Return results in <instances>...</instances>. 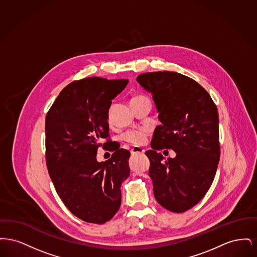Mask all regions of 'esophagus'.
I'll list each match as a JSON object with an SVG mask.
<instances>
[{
  "instance_id": "obj_1",
  "label": "esophagus",
  "mask_w": 257,
  "mask_h": 257,
  "mask_svg": "<svg viewBox=\"0 0 257 257\" xmlns=\"http://www.w3.org/2000/svg\"><path fill=\"white\" fill-rule=\"evenodd\" d=\"M145 153V149H143V148H141V147H133L132 149H131V154L134 156V155H137V154H144Z\"/></svg>"
}]
</instances>
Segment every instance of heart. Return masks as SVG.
Here are the masks:
<instances>
[{"label":"heart","instance_id":"b5f03b06","mask_svg":"<svg viewBox=\"0 0 257 257\" xmlns=\"http://www.w3.org/2000/svg\"><path fill=\"white\" fill-rule=\"evenodd\" d=\"M145 97L144 95H137L135 97L132 98V100L135 99H139V98ZM147 139V130H139V131H131V132H127L126 134L123 136V140L133 146L136 147H140L146 144Z\"/></svg>","mask_w":257,"mask_h":257}]
</instances>
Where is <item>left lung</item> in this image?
<instances>
[{
    "instance_id": "obj_1",
    "label": "left lung",
    "mask_w": 257,
    "mask_h": 257,
    "mask_svg": "<svg viewBox=\"0 0 257 257\" xmlns=\"http://www.w3.org/2000/svg\"><path fill=\"white\" fill-rule=\"evenodd\" d=\"M137 81L152 93L162 125L151 147L149 176L161 206L182 213L198 203L212 185L220 161L219 113L207 91L177 72L141 74ZM172 149L177 156L165 160L157 152Z\"/></svg>"
}]
</instances>
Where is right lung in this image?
I'll list each match as a JSON object with an SVG mask.
<instances>
[{"label":"right lung","instance_id":"obj_1","mask_svg":"<svg viewBox=\"0 0 257 257\" xmlns=\"http://www.w3.org/2000/svg\"><path fill=\"white\" fill-rule=\"evenodd\" d=\"M128 80L89 77L65 86L46 115V165L58 195L68 210L86 222L110 220L121 203V184L130 175V152L112 149L96 160L101 141L109 138L111 100ZM110 140L104 145L106 146Z\"/></svg>","mask_w":257,"mask_h":257}]
</instances>
